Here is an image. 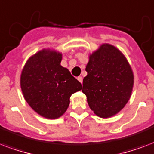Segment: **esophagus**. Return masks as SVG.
Here are the masks:
<instances>
[{"label":"esophagus","mask_w":154,"mask_h":154,"mask_svg":"<svg viewBox=\"0 0 154 154\" xmlns=\"http://www.w3.org/2000/svg\"><path fill=\"white\" fill-rule=\"evenodd\" d=\"M77 79H78V80L79 81V82H80L81 83H83V78H82V77H81V76H79L78 78H77Z\"/></svg>","instance_id":"esophagus-1"}]
</instances>
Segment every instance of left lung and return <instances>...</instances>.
Listing matches in <instances>:
<instances>
[{
  "label": "left lung",
  "mask_w": 154,
  "mask_h": 154,
  "mask_svg": "<svg viewBox=\"0 0 154 154\" xmlns=\"http://www.w3.org/2000/svg\"><path fill=\"white\" fill-rule=\"evenodd\" d=\"M82 91L90 108L101 118L122 110L130 99L134 76L125 56L110 44H102L89 56Z\"/></svg>",
  "instance_id": "1"
}]
</instances>
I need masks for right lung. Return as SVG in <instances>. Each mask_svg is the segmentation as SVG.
<instances>
[{
    "label": "right lung",
    "instance_id": "add662e5",
    "mask_svg": "<svg viewBox=\"0 0 154 154\" xmlns=\"http://www.w3.org/2000/svg\"><path fill=\"white\" fill-rule=\"evenodd\" d=\"M62 54L43 49L29 58L21 75L24 98L33 110L47 119L63 116L72 94L82 84L61 66Z\"/></svg>",
    "mask_w": 154,
    "mask_h": 154
}]
</instances>
